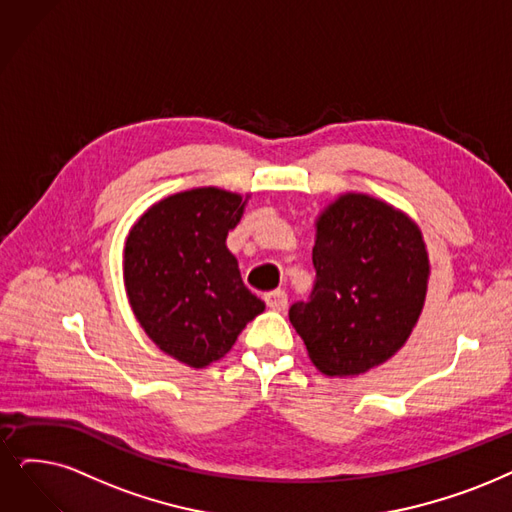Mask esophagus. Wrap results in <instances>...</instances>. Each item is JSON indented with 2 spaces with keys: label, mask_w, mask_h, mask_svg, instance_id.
Masks as SVG:
<instances>
[{
  "label": "esophagus",
  "mask_w": 512,
  "mask_h": 512,
  "mask_svg": "<svg viewBox=\"0 0 512 512\" xmlns=\"http://www.w3.org/2000/svg\"><path fill=\"white\" fill-rule=\"evenodd\" d=\"M264 302H267V306L271 311H285L288 309V294H285L283 290H275V292H269L264 294Z\"/></svg>",
  "instance_id": "1"
}]
</instances>
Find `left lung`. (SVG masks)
Segmentation results:
<instances>
[{
    "mask_svg": "<svg viewBox=\"0 0 512 512\" xmlns=\"http://www.w3.org/2000/svg\"><path fill=\"white\" fill-rule=\"evenodd\" d=\"M309 302L290 321L325 376H359L391 359L416 327L428 290L418 224L391 203L342 193L315 220Z\"/></svg>",
    "mask_w": 512,
    "mask_h": 512,
    "instance_id": "8db88e82",
    "label": "left lung"
}]
</instances>
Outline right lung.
<instances>
[{"label":"right lung","instance_id":"1","mask_svg":"<svg viewBox=\"0 0 512 512\" xmlns=\"http://www.w3.org/2000/svg\"><path fill=\"white\" fill-rule=\"evenodd\" d=\"M248 197L218 187L174 193L153 203L126 237L124 283L140 327L195 370L227 355L264 311L227 248Z\"/></svg>","mask_w":512,"mask_h":512}]
</instances>
